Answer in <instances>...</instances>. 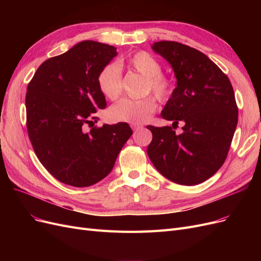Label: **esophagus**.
<instances>
[{"label": "esophagus", "mask_w": 261, "mask_h": 261, "mask_svg": "<svg viewBox=\"0 0 261 261\" xmlns=\"http://www.w3.org/2000/svg\"><path fill=\"white\" fill-rule=\"evenodd\" d=\"M132 128L136 132V130L140 129V128H143V125H141V124H133L132 125Z\"/></svg>", "instance_id": "esophagus-1"}]
</instances>
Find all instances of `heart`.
Returning a JSON list of instances; mask_svg holds the SVG:
<instances>
[{
  "instance_id": "obj_1",
  "label": "heart",
  "mask_w": 261,
  "mask_h": 261,
  "mask_svg": "<svg viewBox=\"0 0 261 261\" xmlns=\"http://www.w3.org/2000/svg\"><path fill=\"white\" fill-rule=\"evenodd\" d=\"M125 65L145 77L143 92L154 93L160 100H168L173 92V82L162 74V65L153 55L146 51H138L125 60ZM98 86L101 93L109 100L115 101L123 90L122 69L115 63H109L98 74ZM158 103L152 96L139 100L125 99L113 106L109 116L114 122L141 124L148 121L155 112Z\"/></svg>"
}]
</instances>
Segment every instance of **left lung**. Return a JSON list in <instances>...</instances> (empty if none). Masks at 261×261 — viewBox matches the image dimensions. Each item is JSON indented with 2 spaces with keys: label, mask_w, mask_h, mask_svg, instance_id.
Segmentation results:
<instances>
[{
  "label": "left lung",
  "mask_w": 261,
  "mask_h": 261,
  "mask_svg": "<svg viewBox=\"0 0 261 261\" xmlns=\"http://www.w3.org/2000/svg\"><path fill=\"white\" fill-rule=\"evenodd\" d=\"M152 50L167 60L176 87L161 112L179 122L183 133L171 126L148 125L152 140L147 153L163 176L180 185H197L222 167L230 149L239 109L228 77L206 54L175 41H159Z\"/></svg>",
  "instance_id": "left-lung-1"
}]
</instances>
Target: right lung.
<instances>
[{"label": "right lung", "mask_w": 261, "mask_h": 261, "mask_svg": "<svg viewBox=\"0 0 261 261\" xmlns=\"http://www.w3.org/2000/svg\"><path fill=\"white\" fill-rule=\"evenodd\" d=\"M113 45L86 40L44 61L27 87L30 143L39 161L62 183L87 187L112 171L133 130L127 123L85 127L106 109L98 86L101 68L116 57Z\"/></svg>", "instance_id": "1"}]
</instances>
